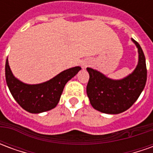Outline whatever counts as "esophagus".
I'll return each instance as SVG.
<instances>
[{
  "label": "esophagus",
  "instance_id": "1",
  "mask_svg": "<svg viewBox=\"0 0 153 153\" xmlns=\"http://www.w3.org/2000/svg\"><path fill=\"white\" fill-rule=\"evenodd\" d=\"M89 65H90V62H88V61H83L82 64H81L82 69H86L87 67L89 66Z\"/></svg>",
  "mask_w": 153,
  "mask_h": 153
}]
</instances>
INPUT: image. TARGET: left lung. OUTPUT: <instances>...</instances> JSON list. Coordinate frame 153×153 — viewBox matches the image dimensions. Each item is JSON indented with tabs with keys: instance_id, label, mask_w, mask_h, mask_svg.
<instances>
[{
	"instance_id": "8db88e82",
	"label": "left lung",
	"mask_w": 153,
	"mask_h": 153,
	"mask_svg": "<svg viewBox=\"0 0 153 153\" xmlns=\"http://www.w3.org/2000/svg\"><path fill=\"white\" fill-rule=\"evenodd\" d=\"M138 49V64L131 74L112 79L98 70L87 68L89 80L87 95L93 108L100 112L116 115L128 110L137 101L147 81L144 54L139 44L131 38Z\"/></svg>"
}]
</instances>
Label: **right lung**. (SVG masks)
<instances>
[{
  "label": "right lung",
  "instance_id": "right-lung-1",
  "mask_svg": "<svg viewBox=\"0 0 153 153\" xmlns=\"http://www.w3.org/2000/svg\"><path fill=\"white\" fill-rule=\"evenodd\" d=\"M80 70V66L72 67L46 82L28 84L20 81L13 74L7 59L5 62V80L10 92L19 105L28 112L39 114L56 106L66 83Z\"/></svg>",
  "mask_w": 153,
  "mask_h": 153
}]
</instances>
